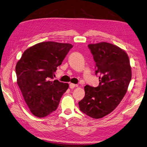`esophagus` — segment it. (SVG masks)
Wrapping results in <instances>:
<instances>
[{
	"label": "esophagus",
	"mask_w": 147,
	"mask_h": 147,
	"mask_svg": "<svg viewBox=\"0 0 147 147\" xmlns=\"http://www.w3.org/2000/svg\"><path fill=\"white\" fill-rule=\"evenodd\" d=\"M78 85H76V84H73V83H70L69 84V88H71V89H73V88L75 87V86H77Z\"/></svg>",
	"instance_id": "34e87169"
}]
</instances>
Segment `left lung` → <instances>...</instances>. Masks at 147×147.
Here are the masks:
<instances>
[{
    "instance_id": "obj_1",
    "label": "left lung",
    "mask_w": 147,
    "mask_h": 147,
    "mask_svg": "<svg viewBox=\"0 0 147 147\" xmlns=\"http://www.w3.org/2000/svg\"><path fill=\"white\" fill-rule=\"evenodd\" d=\"M96 63L98 86H84L85 96L78 104L89 117L101 118L110 113L123 98L131 79L128 54L117 46L102 42L88 46Z\"/></svg>"
}]
</instances>
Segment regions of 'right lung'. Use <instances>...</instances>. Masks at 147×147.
<instances>
[{"instance_id":"1","label":"right lung","mask_w":147,"mask_h":147,"mask_svg":"<svg viewBox=\"0 0 147 147\" xmlns=\"http://www.w3.org/2000/svg\"><path fill=\"white\" fill-rule=\"evenodd\" d=\"M73 46L53 41L35 44L24 52L16 66L17 83L32 113L47 117L55 111L67 83L53 81L60 66Z\"/></svg>"}]
</instances>
